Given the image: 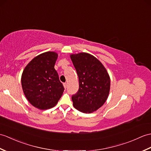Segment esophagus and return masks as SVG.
<instances>
[{
  "label": "esophagus",
  "mask_w": 151,
  "mask_h": 151,
  "mask_svg": "<svg viewBox=\"0 0 151 151\" xmlns=\"http://www.w3.org/2000/svg\"><path fill=\"white\" fill-rule=\"evenodd\" d=\"M63 85H64V88L65 89H66V87H67V83H63Z\"/></svg>",
  "instance_id": "34e87169"
}]
</instances>
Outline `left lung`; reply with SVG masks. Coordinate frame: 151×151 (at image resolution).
<instances>
[{
    "instance_id": "8db88e82",
    "label": "left lung",
    "mask_w": 151,
    "mask_h": 151,
    "mask_svg": "<svg viewBox=\"0 0 151 151\" xmlns=\"http://www.w3.org/2000/svg\"><path fill=\"white\" fill-rule=\"evenodd\" d=\"M79 79L78 92L72 96L73 106L83 113L99 109L107 100L110 77L103 64L87 52L70 55Z\"/></svg>"
}]
</instances>
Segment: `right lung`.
<instances>
[{
	"label": "right lung",
	"mask_w": 151,
	"mask_h": 151,
	"mask_svg": "<svg viewBox=\"0 0 151 151\" xmlns=\"http://www.w3.org/2000/svg\"><path fill=\"white\" fill-rule=\"evenodd\" d=\"M58 54L47 51L35 57L24 68L21 83L29 103L41 110L55 106L64 87L55 69Z\"/></svg>",
	"instance_id": "add662e5"
}]
</instances>
